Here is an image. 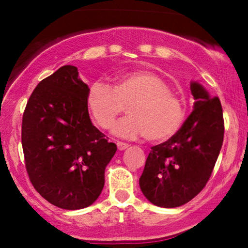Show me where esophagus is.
Listing matches in <instances>:
<instances>
[{
  "instance_id": "obj_1",
  "label": "esophagus",
  "mask_w": 248,
  "mask_h": 248,
  "mask_svg": "<svg viewBox=\"0 0 248 248\" xmlns=\"http://www.w3.org/2000/svg\"><path fill=\"white\" fill-rule=\"evenodd\" d=\"M116 146H118V149L120 150V152H122V150L127 149V148L129 147V144L124 143V142H118V143H116Z\"/></svg>"
}]
</instances>
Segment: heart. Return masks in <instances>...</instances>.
Instances as JSON below:
<instances>
[{"label":"heart","instance_id":"heart-1","mask_svg":"<svg viewBox=\"0 0 248 248\" xmlns=\"http://www.w3.org/2000/svg\"><path fill=\"white\" fill-rule=\"evenodd\" d=\"M86 105L99 127L108 128L128 107L127 118L112 127L121 139L135 140L146 136L164 141L175 135L186 120L183 99L170 92L169 85L158 76L136 71L119 76L114 87L95 81L88 88Z\"/></svg>","mask_w":248,"mask_h":248}]
</instances>
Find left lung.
<instances>
[{
    "mask_svg": "<svg viewBox=\"0 0 248 248\" xmlns=\"http://www.w3.org/2000/svg\"><path fill=\"white\" fill-rule=\"evenodd\" d=\"M193 110L175 135L153 147L140 177L141 191L160 207L190 202L206 186L223 146V108L198 81L190 82Z\"/></svg>",
    "mask_w": 248,
    "mask_h": 248,
    "instance_id": "1",
    "label": "left lung"
}]
</instances>
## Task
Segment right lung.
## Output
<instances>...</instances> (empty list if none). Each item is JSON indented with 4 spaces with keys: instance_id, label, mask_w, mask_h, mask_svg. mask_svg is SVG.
Instances as JSON below:
<instances>
[{
    "instance_id": "1",
    "label": "right lung",
    "mask_w": 248,
    "mask_h": 248,
    "mask_svg": "<svg viewBox=\"0 0 248 248\" xmlns=\"http://www.w3.org/2000/svg\"><path fill=\"white\" fill-rule=\"evenodd\" d=\"M88 86L65 65L37 85L22 121V146L31 183L55 206L92 205L105 186V169L116 153L88 114Z\"/></svg>"
}]
</instances>
